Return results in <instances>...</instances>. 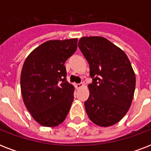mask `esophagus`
Instances as JSON below:
<instances>
[{
    "label": "esophagus",
    "mask_w": 151,
    "mask_h": 151,
    "mask_svg": "<svg viewBox=\"0 0 151 151\" xmlns=\"http://www.w3.org/2000/svg\"><path fill=\"white\" fill-rule=\"evenodd\" d=\"M75 86H76V88H78V89H79V88H82L83 86H84V84H83V83H80V84H76Z\"/></svg>",
    "instance_id": "1"
}]
</instances>
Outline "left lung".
Here are the masks:
<instances>
[{"mask_svg":"<svg viewBox=\"0 0 151 151\" xmlns=\"http://www.w3.org/2000/svg\"><path fill=\"white\" fill-rule=\"evenodd\" d=\"M78 47L87 59L92 83L85 102L89 119L101 127L111 126L123 118L131 106L136 75L129 58L103 37H84Z\"/></svg>","mask_w":151,"mask_h":151,"instance_id":"1","label":"left lung"}]
</instances>
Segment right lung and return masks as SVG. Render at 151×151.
I'll return each instance as SVG.
<instances>
[{
	"label": "right lung",
	"mask_w": 151,
	"mask_h": 151,
	"mask_svg": "<svg viewBox=\"0 0 151 151\" xmlns=\"http://www.w3.org/2000/svg\"><path fill=\"white\" fill-rule=\"evenodd\" d=\"M78 39L51 40L27 56L20 85L23 102L42 126L63 122L73 101L74 87L66 81L65 62L77 50Z\"/></svg>",
	"instance_id": "add662e5"
}]
</instances>
